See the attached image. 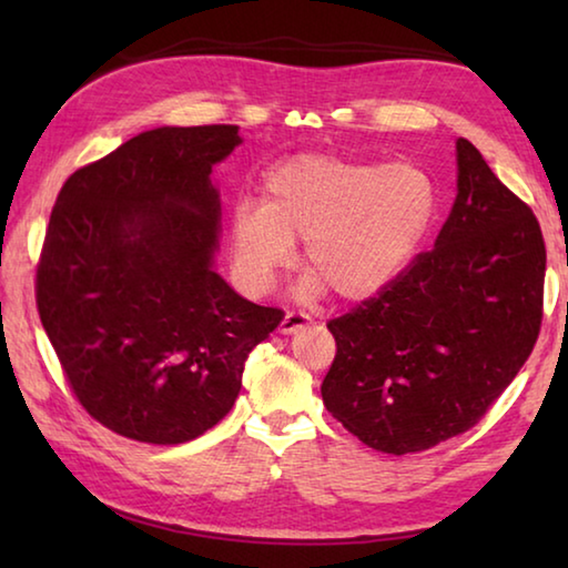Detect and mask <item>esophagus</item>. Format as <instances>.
<instances>
[{
	"instance_id": "1",
	"label": "esophagus",
	"mask_w": 568,
	"mask_h": 568,
	"mask_svg": "<svg viewBox=\"0 0 568 568\" xmlns=\"http://www.w3.org/2000/svg\"><path fill=\"white\" fill-rule=\"evenodd\" d=\"M311 323V315H305V313H297V311H287L285 315H283V321H281V331L283 335H291V333H297L301 328H305V325Z\"/></svg>"
}]
</instances>
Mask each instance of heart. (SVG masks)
I'll list each match as a JSON object with an SVG mask.
<instances>
[{
    "mask_svg": "<svg viewBox=\"0 0 568 568\" xmlns=\"http://www.w3.org/2000/svg\"><path fill=\"white\" fill-rule=\"evenodd\" d=\"M438 215V187L413 160L307 152L277 162L261 203L237 200L227 220L233 267L247 291L263 293L303 240V291L325 287L341 301H368L396 281Z\"/></svg>",
    "mask_w": 568,
    "mask_h": 568,
    "instance_id": "obj_1",
    "label": "heart"
}]
</instances>
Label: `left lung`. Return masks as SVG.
Wrapping results in <instances>:
<instances>
[{
	"label": "left lung",
	"mask_w": 568,
	"mask_h": 568,
	"mask_svg": "<svg viewBox=\"0 0 568 568\" xmlns=\"http://www.w3.org/2000/svg\"><path fill=\"white\" fill-rule=\"evenodd\" d=\"M434 250L333 318L325 408L365 446L403 456L466 434L516 378L541 331L538 220L468 140Z\"/></svg>",
	"instance_id": "1"
}]
</instances>
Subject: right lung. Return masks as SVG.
<instances>
[{
    "label": "right lung",
    "mask_w": 568,
    "mask_h": 568,
    "mask_svg": "<svg viewBox=\"0 0 568 568\" xmlns=\"http://www.w3.org/2000/svg\"><path fill=\"white\" fill-rule=\"evenodd\" d=\"M240 142L235 124L142 132L57 195L37 311L77 400L124 438L203 436L233 408L250 351L283 321L213 267L210 172Z\"/></svg>",
    "instance_id": "right-lung-1"
}]
</instances>
